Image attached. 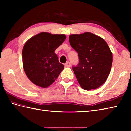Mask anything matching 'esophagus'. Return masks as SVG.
<instances>
[{
	"instance_id": "esophagus-1",
	"label": "esophagus",
	"mask_w": 131,
	"mask_h": 131,
	"mask_svg": "<svg viewBox=\"0 0 131 131\" xmlns=\"http://www.w3.org/2000/svg\"><path fill=\"white\" fill-rule=\"evenodd\" d=\"M65 67H70V62H67L65 64Z\"/></svg>"
}]
</instances>
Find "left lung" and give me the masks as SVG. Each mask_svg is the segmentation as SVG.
<instances>
[{
  "label": "left lung",
  "mask_w": 131,
  "mask_h": 131,
  "mask_svg": "<svg viewBox=\"0 0 131 131\" xmlns=\"http://www.w3.org/2000/svg\"><path fill=\"white\" fill-rule=\"evenodd\" d=\"M69 40L79 55L78 65L73 67L79 84L85 90L96 89L105 83L112 68L113 55L108 44L90 32L70 35Z\"/></svg>",
  "instance_id": "obj_1"
}]
</instances>
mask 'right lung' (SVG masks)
<instances>
[{
  "label": "right lung",
  "instance_id": "right-lung-1",
  "mask_svg": "<svg viewBox=\"0 0 131 131\" xmlns=\"http://www.w3.org/2000/svg\"><path fill=\"white\" fill-rule=\"evenodd\" d=\"M65 39V35L41 32L24 44L23 68L28 79L36 85L49 87L63 70L64 66L59 63L55 50Z\"/></svg>",
  "mask_w": 131,
  "mask_h": 131
}]
</instances>
